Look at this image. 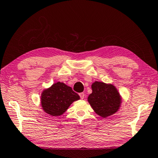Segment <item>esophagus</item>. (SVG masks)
<instances>
[{
    "label": "esophagus",
    "instance_id": "34e87169",
    "mask_svg": "<svg viewBox=\"0 0 158 158\" xmlns=\"http://www.w3.org/2000/svg\"><path fill=\"white\" fill-rule=\"evenodd\" d=\"M79 95H80V98H81L82 99H84V98H85V93H79Z\"/></svg>",
    "mask_w": 158,
    "mask_h": 158
}]
</instances>
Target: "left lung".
<instances>
[{
    "mask_svg": "<svg viewBox=\"0 0 158 158\" xmlns=\"http://www.w3.org/2000/svg\"><path fill=\"white\" fill-rule=\"evenodd\" d=\"M92 89L93 93L88 96L87 101L96 114L106 118L118 110L121 99L114 86L95 81L92 85Z\"/></svg>",
    "mask_w": 158,
    "mask_h": 158,
    "instance_id": "8db88e82",
    "label": "left lung"
}]
</instances>
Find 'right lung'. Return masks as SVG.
I'll use <instances>...</instances> for the list:
<instances>
[{
  "instance_id": "1",
  "label": "right lung",
  "mask_w": 158,
  "mask_h": 158,
  "mask_svg": "<svg viewBox=\"0 0 158 158\" xmlns=\"http://www.w3.org/2000/svg\"><path fill=\"white\" fill-rule=\"evenodd\" d=\"M78 94L71 87L57 82L42 92L41 103L44 111L53 116L62 115L74 101L78 100Z\"/></svg>"
}]
</instances>
